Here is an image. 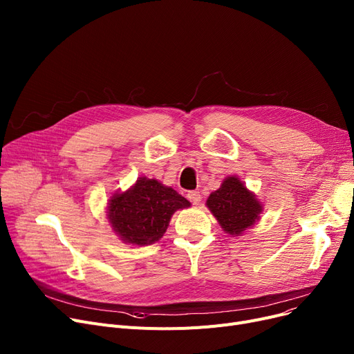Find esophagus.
Segmentation results:
<instances>
[{"label": "esophagus", "mask_w": 354, "mask_h": 354, "mask_svg": "<svg viewBox=\"0 0 354 354\" xmlns=\"http://www.w3.org/2000/svg\"><path fill=\"white\" fill-rule=\"evenodd\" d=\"M188 199L194 203V205H198V203L201 202V199H202V196H201V192L199 191H189L188 192Z\"/></svg>", "instance_id": "1"}]
</instances>
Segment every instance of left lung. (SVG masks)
<instances>
[{"label":"left lung","mask_w":354,"mask_h":354,"mask_svg":"<svg viewBox=\"0 0 354 354\" xmlns=\"http://www.w3.org/2000/svg\"><path fill=\"white\" fill-rule=\"evenodd\" d=\"M207 208L231 236H241L261 219L263 202L238 176L231 175L207 199Z\"/></svg>","instance_id":"8db88e82"}]
</instances>
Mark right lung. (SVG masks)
Instances as JSON below:
<instances>
[{"mask_svg": "<svg viewBox=\"0 0 354 354\" xmlns=\"http://www.w3.org/2000/svg\"><path fill=\"white\" fill-rule=\"evenodd\" d=\"M191 202L174 188L146 176L126 191H116L107 201L109 224L124 244L151 245L163 236L172 215L189 208Z\"/></svg>", "mask_w": 354, "mask_h": 354, "instance_id": "right-lung-1", "label": "right lung"}]
</instances>
